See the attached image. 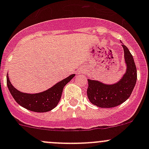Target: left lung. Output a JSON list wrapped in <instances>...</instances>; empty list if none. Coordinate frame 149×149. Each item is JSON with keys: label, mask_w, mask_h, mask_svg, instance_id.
Returning a JSON list of instances; mask_svg holds the SVG:
<instances>
[{"label": "left lung", "mask_w": 149, "mask_h": 149, "mask_svg": "<svg viewBox=\"0 0 149 149\" xmlns=\"http://www.w3.org/2000/svg\"><path fill=\"white\" fill-rule=\"evenodd\" d=\"M124 51L126 71L117 83L105 84L96 80L88 79L87 96L90 102L102 108L115 107L130 97L137 80V70L133 55L122 43Z\"/></svg>", "instance_id": "1"}]
</instances>
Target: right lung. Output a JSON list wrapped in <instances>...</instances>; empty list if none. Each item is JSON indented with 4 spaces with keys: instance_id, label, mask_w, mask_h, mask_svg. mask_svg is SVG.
<instances>
[{
    "instance_id": "right-lung-1",
    "label": "right lung",
    "mask_w": 149,
    "mask_h": 149,
    "mask_svg": "<svg viewBox=\"0 0 149 149\" xmlns=\"http://www.w3.org/2000/svg\"><path fill=\"white\" fill-rule=\"evenodd\" d=\"M75 74L49 88L46 91L37 94H27L16 89L10 83L7 73V86L12 97L19 105L30 111L35 112H46L52 110L58 105L61 98L64 86L73 79Z\"/></svg>"
}]
</instances>
